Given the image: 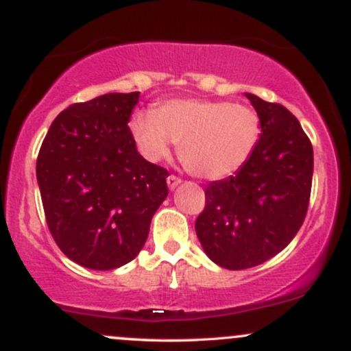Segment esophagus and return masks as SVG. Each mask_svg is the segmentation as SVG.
I'll return each instance as SVG.
<instances>
[{"mask_svg":"<svg viewBox=\"0 0 351 351\" xmlns=\"http://www.w3.org/2000/svg\"><path fill=\"white\" fill-rule=\"evenodd\" d=\"M167 183H168V188L175 189L181 183V178H178V176H175V175H170L167 178Z\"/></svg>","mask_w":351,"mask_h":351,"instance_id":"obj_1","label":"esophagus"}]
</instances>
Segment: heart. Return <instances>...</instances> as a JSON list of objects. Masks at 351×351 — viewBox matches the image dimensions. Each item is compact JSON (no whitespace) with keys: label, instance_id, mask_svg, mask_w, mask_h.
Instances as JSON below:
<instances>
[{"label":"heart","instance_id":"heart-1","mask_svg":"<svg viewBox=\"0 0 351 351\" xmlns=\"http://www.w3.org/2000/svg\"><path fill=\"white\" fill-rule=\"evenodd\" d=\"M136 147L147 160L170 155L180 143L184 168L204 180H223L245 167L259 145L263 123L252 107L208 99H170L130 122Z\"/></svg>","mask_w":351,"mask_h":351}]
</instances>
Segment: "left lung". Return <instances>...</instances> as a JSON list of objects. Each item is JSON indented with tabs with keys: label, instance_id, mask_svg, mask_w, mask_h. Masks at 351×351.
<instances>
[{
	"label": "left lung",
	"instance_id": "obj_1",
	"mask_svg": "<svg viewBox=\"0 0 351 351\" xmlns=\"http://www.w3.org/2000/svg\"><path fill=\"white\" fill-rule=\"evenodd\" d=\"M245 97L263 123L259 145L236 175L208 184L195 224L206 256L229 271L263 264L291 243L307 215L313 175L299 120L280 104Z\"/></svg>",
	"mask_w": 351,
	"mask_h": 351
}]
</instances>
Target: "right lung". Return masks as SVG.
I'll return each mask as SVG.
<instances>
[{"label": "right lung", "instance_id": "obj_1", "mask_svg": "<svg viewBox=\"0 0 351 351\" xmlns=\"http://www.w3.org/2000/svg\"><path fill=\"white\" fill-rule=\"evenodd\" d=\"M140 92L72 104L51 123L36 176L47 226L71 261L110 271L142 251L168 196L165 168L136 150L128 122Z\"/></svg>", "mask_w": 351, "mask_h": 351}]
</instances>
